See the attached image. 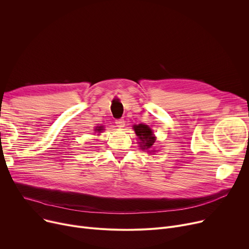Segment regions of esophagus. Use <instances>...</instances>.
Listing matches in <instances>:
<instances>
[{"label": "esophagus", "instance_id": "obj_1", "mask_svg": "<svg viewBox=\"0 0 249 249\" xmlns=\"http://www.w3.org/2000/svg\"><path fill=\"white\" fill-rule=\"evenodd\" d=\"M115 123H116V125H117L118 127H124V125H125L124 119H117Z\"/></svg>", "mask_w": 249, "mask_h": 249}]
</instances>
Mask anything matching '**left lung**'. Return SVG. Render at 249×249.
Segmentation results:
<instances>
[{"instance_id":"1","label":"left lung","mask_w":249,"mask_h":249,"mask_svg":"<svg viewBox=\"0 0 249 249\" xmlns=\"http://www.w3.org/2000/svg\"><path fill=\"white\" fill-rule=\"evenodd\" d=\"M133 129H134L136 135L138 136V138L141 141L139 143H141L140 147L142 149L150 148L153 145V143L155 142V137L153 136L151 129L147 125L138 124V125H135L133 127Z\"/></svg>"}]
</instances>
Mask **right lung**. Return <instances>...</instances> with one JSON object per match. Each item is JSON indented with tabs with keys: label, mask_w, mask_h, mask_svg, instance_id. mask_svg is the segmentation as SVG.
I'll return each mask as SVG.
<instances>
[{
	"label": "right lung",
	"mask_w": 249,
	"mask_h": 249,
	"mask_svg": "<svg viewBox=\"0 0 249 249\" xmlns=\"http://www.w3.org/2000/svg\"><path fill=\"white\" fill-rule=\"evenodd\" d=\"M102 130H103V129H102V127H97V128H96V131H98V132L102 131Z\"/></svg>",
	"instance_id": "1"
}]
</instances>
